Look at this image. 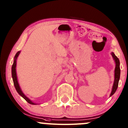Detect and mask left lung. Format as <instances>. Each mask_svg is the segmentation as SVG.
<instances>
[{
  "mask_svg": "<svg viewBox=\"0 0 128 128\" xmlns=\"http://www.w3.org/2000/svg\"><path fill=\"white\" fill-rule=\"evenodd\" d=\"M111 55L113 57V59L116 62V67L115 70H114V81L113 84L112 91H111V94H110V96H112L114 94V92L117 90V87H118V81L120 79V61L118 58L115 55L114 53H111Z\"/></svg>",
  "mask_w": 128,
  "mask_h": 128,
  "instance_id": "left-lung-1",
  "label": "left lung"
}]
</instances>
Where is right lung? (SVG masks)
<instances>
[{
	"label": "right lung",
	"instance_id": "1",
	"mask_svg": "<svg viewBox=\"0 0 128 128\" xmlns=\"http://www.w3.org/2000/svg\"><path fill=\"white\" fill-rule=\"evenodd\" d=\"M20 51H18V52H17V54H16L15 56H14V62H13V64L12 66V80H13V82H14V86H15L16 90L19 94L21 96L23 99H24L27 101L29 104H32V105H36V104L35 103L32 102L30 99H29L28 98H27L25 95L24 94L23 92H22L21 88H20V86H19L18 80H17V74H16V62H17V57L20 54Z\"/></svg>",
	"mask_w": 128,
	"mask_h": 128
}]
</instances>
